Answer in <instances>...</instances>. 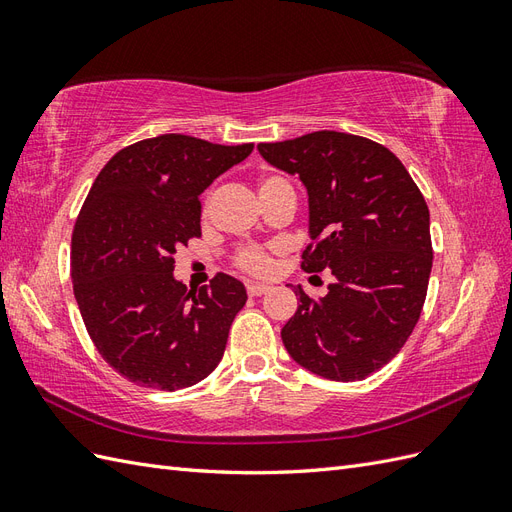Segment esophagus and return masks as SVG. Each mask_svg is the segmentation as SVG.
I'll return each mask as SVG.
<instances>
[{
  "instance_id": "esophagus-1",
  "label": "esophagus",
  "mask_w": 512,
  "mask_h": 512,
  "mask_svg": "<svg viewBox=\"0 0 512 512\" xmlns=\"http://www.w3.org/2000/svg\"><path fill=\"white\" fill-rule=\"evenodd\" d=\"M269 292V286H265V284H247V294H250V297H262V294H267Z\"/></svg>"
}]
</instances>
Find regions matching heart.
<instances>
[{"instance_id":"heart-1","label":"heart","mask_w":512,"mask_h":512,"mask_svg":"<svg viewBox=\"0 0 512 512\" xmlns=\"http://www.w3.org/2000/svg\"><path fill=\"white\" fill-rule=\"evenodd\" d=\"M277 185H288L282 177L277 175H265L260 177L258 181V194L267 192V190H273L277 188ZM235 265L241 269V271H247L252 275H269L271 269H273V260L269 256L267 250H262V247H241V250L235 254Z\"/></svg>"}]
</instances>
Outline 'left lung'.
<instances>
[{
	"label": "left lung",
	"instance_id": "1",
	"mask_svg": "<svg viewBox=\"0 0 512 512\" xmlns=\"http://www.w3.org/2000/svg\"><path fill=\"white\" fill-rule=\"evenodd\" d=\"M258 151L307 190L312 243L301 269L335 277L322 299L292 286L301 303L282 342L312 374L363 380L421 318L433 260L425 198L395 153L363 136L320 130Z\"/></svg>",
	"mask_w": 512,
	"mask_h": 512
}]
</instances>
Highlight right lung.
Wrapping results in <instances>:
<instances>
[{
	"label": "right lung",
	"mask_w": 512,
	"mask_h": 512,
	"mask_svg": "<svg viewBox=\"0 0 512 512\" xmlns=\"http://www.w3.org/2000/svg\"><path fill=\"white\" fill-rule=\"evenodd\" d=\"M252 149L162 134L117 151L91 185L72 230L74 299L91 342L126 380L177 391L222 361L245 286L218 273L188 290L173 256L200 237L198 196Z\"/></svg>",
	"instance_id": "right-lung-1"
}]
</instances>
